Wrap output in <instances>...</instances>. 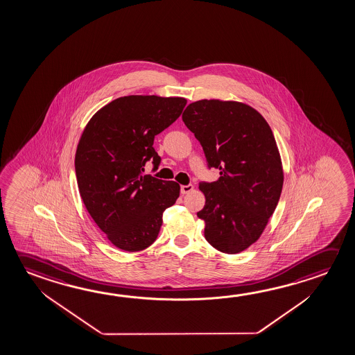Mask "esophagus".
<instances>
[{
	"label": "esophagus",
	"mask_w": 355,
	"mask_h": 355,
	"mask_svg": "<svg viewBox=\"0 0 355 355\" xmlns=\"http://www.w3.org/2000/svg\"><path fill=\"white\" fill-rule=\"evenodd\" d=\"M194 187L192 184H188V186H180V193L182 194H188V193L193 192Z\"/></svg>",
	"instance_id": "esophagus-1"
}]
</instances>
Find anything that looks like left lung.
<instances>
[{"instance_id": "1", "label": "left lung", "mask_w": 355, "mask_h": 355, "mask_svg": "<svg viewBox=\"0 0 355 355\" xmlns=\"http://www.w3.org/2000/svg\"><path fill=\"white\" fill-rule=\"evenodd\" d=\"M203 147L209 167L220 171L200 183L205 197L198 218L204 236L216 250L238 254L261 236L279 203L284 168L272 130L250 105L198 100L182 115Z\"/></svg>"}]
</instances>
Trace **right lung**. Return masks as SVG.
I'll return each mask as SVG.
<instances>
[{
	"label": "right lung",
	"mask_w": 355,
	"mask_h": 355,
	"mask_svg": "<svg viewBox=\"0 0 355 355\" xmlns=\"http://www.w3.org/2000/svg\"><path fill=\"white\" fill-rule=\"evenodd\" d=\"M184 98L128 95L94 114L76 147L79 193L93 220L111 244L128 252L145 250L157 239L163 211L175 203V180L144 175L155 136L180 117Z\"/></svg>",
	"instance_id": "obj_1"
}]
</instances>
